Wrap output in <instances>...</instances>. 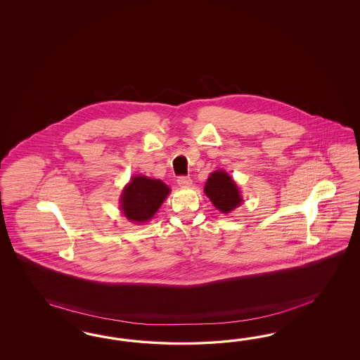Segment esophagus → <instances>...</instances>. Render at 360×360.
<instances>
[{"label":"esophagus","mask_w":360,"mask_h":360,"mask_svg":"<svg viewBox=\"0 0 360 360\" xmlns=\"http://www.w3.org/2000/svg\"><path fill=\"white\" fill-rule=\"evenodd\" d=\"M176 182H178V185L181 186V187H188V186H191L193 184V181H191V178L190 176H179L178 179H176Z\"/></svg>","instance_id":"obj_1"}]
</instances>
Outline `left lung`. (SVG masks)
I'll return each mask as SVG.
<instances>
[{
  "label": "left lung",
  "instance_id": "8db88e82",
  "mask_svg": "<svg viewBox=\"0 0 360 360\" xmlns=\"http://www.w3.org/2000/svg\"><path fill=\"white\" fill-rule=\"evenodd\" d=\"M205 193L220 212L229 214L243 202L236 182L224 170H217L208 176Z\"/></svg>",
  "mask_w": 360,
  "mask_h": 360
}]
</instances>
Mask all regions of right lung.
Returning <instances> with one entry per match:
<instances>
[{"label": "right lung", "mask_w": 360, "mask_h": 360, "mask_svg": "<svg viewBox=\"0 0 360 360\" xmlns=\"http://www.w3.org/2000/svg\"><path fill=\"white\" fill-rule=\"evenodd\" d=\"M169 194L170 188L162 181L136 175L122 190L121 211L129 221L145 223L153 218Z\"/></svg>", "instance_id": "add662e5"}]
</instances>
